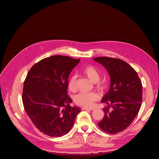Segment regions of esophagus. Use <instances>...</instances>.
I'll list each match as a JSON object with an SVG mask.
<instances>
[{
  "label": "esophagus",
  "instance_id": "34e87169",
  "mask_svg": "<svg viewBox=\"0 0 159 159\" xmlns=\"http://www.w3.org/2000/svg\"><path fill=\"white\" fill-rule=\"evenodd\" d=\"M82 110H88V111H93L94 108H87V107H82Z\"/></svg>",
  "mask_w": 159,
  "mask_h": 159
}]
</instances>
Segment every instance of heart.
<instances>
[{"instance_id":"b5f03b06","label":"heart","mask_w":159,"mask_h":159,"mask_svg":"<svg viewBox=\"0 0 159 159\" xmlns=\"http://www.w3.org/2000/svg\"><path fill=\"white\" fill-rule=\"evenodd\" d=\"M81 73L93 82L94 88L98 90H102L104 88V83L100 80V73L92 65L84 66L81 70ZM77 77L72 75L68 81V88L71 92H75L77 89ZM99 98L97 94L94 93H80L74 98V101L78 106L84 107H90Z\"/></svg>"}]
</instances>
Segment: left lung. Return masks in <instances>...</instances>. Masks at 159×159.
<instances>
[{
    "label": "left lung",
    "mask_w": 159,
    "mask_h": 159,
    "mask_svg": "<svg viewBox=\"0 0 159 159\" xmlns=\"http://www.w3.org/2000/svg\"><path fill=\"white\" fill-rule=\"evenodd\" d=\"M102 64L111 78V85L102 102L104 116L98 123L107 133L116 134L127 128L139 113L142 102V82L133 68L125 61L107 57L93 58Z\"/></svg>",
    "instance_id": "left-lung-1"
}]
</instances>
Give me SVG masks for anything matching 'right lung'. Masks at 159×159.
I'll return each instance as SVG.
<instances>
[{"label": "right lung", "instance_id": "obj_1", "mask_svg": "<svg viewBox=\"0 0 159 159\" xmlns=\"http://www.w3.org/2000/svg\"><path fill=\"white\" fill-rule=\"evenodd\" d=\"M80 59L53 55L30 69L24 82L22 100L26 114L41 133L60 137L69 132L81 109L72 107L68 79Z\"/></svg>", "mask_w": 159, "mask_h": 159}]
</instances>
